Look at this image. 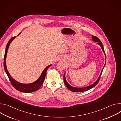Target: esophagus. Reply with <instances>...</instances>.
<instances>
[{
    "label": "esophagus",
    "instance_id": "esophagus-1",
    "mask_svg": "<svg viewBox=\"0 0 121 121\" xmlns=\"http://www.w3.org/2000/svg\"><path fill=\"white\" fill-rule=\"evenodd\" d=\"M64 60V59L62 58V57H59V58H58V61H61V60Z\"/></svg>",
    "mask_w": 121,
    "mask_h": 121
}]
</instances>
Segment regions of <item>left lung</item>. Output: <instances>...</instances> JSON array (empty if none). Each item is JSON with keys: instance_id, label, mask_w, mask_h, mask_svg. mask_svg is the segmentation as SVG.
<instances>
[{"instance_id": "left-lung-1", "label": "left lung", "mask_w": 121, "mask_h": 121, "mask_svg": "<svg viewBox=\"0 0 121 121\" xmlns=\"http://www.w3.org/2000/svg\"><path fill=\"white\" fill-rule=\"evenodd\" d=\"M92 40L94 42H97V44L99 45L101 48H102V50H103V52H104V54H105V59L106 60V54H105V51H104V48H103V46L102 44V43L100 41V40L96 36H95L94 35H92ZM105 64H106V62L105 63V64H104V66L103 67V69L99 76V78L98 79H97V81L94 83H93V84L89 86H86V87H73L72 86H71L70 85H69L68 84V83L67 82L66 80V78H65V73H64V75H63V80H64V84L65 85H66V86H67V87L70 91H73V92H83V91H87L88 90H89L90 89L94 87V86H95L98 83H99V79H100V77L101 76V73H102V71H103V70L104 68V67L105 66Z\"/></svg>"}]
</instances>
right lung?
Masks as SVG:
<instances>
[{
	"mask_svg": "<svg viewBox=\"0 0 121 121\" xmlns=\"http://www.w3.org/2000/svg\"><path fill=\"white\" fill-rule=\"evenodd\" d=\"M21 34V33L18 35H19ZM16 37H12L8 43L6 48V50H5V55H4V70L5 71V72L6 73L9 81H10V83L12 86L14 87L17 90L22 92H24V93H31L35 92L38 89L40 88V87L42 85L44 80L46 76V72L47 70L51 66V64H50L47 66L45 68V69L43 70L42 72L41 75L40 76V77L38 78L37 80H36L33 83H30V84H22L20 82H18V81H16L15 79H13L10 74L9 73L7 68V66H6V57H7V52H8V50L9 49V46L11 43V42L13 41V39H14Z\"/></svg>",
	"mask_w": 121,
	"mask_h": 121,
	"instance_id": "obj_1",
	"label": "right lung"
}]
</instances>
